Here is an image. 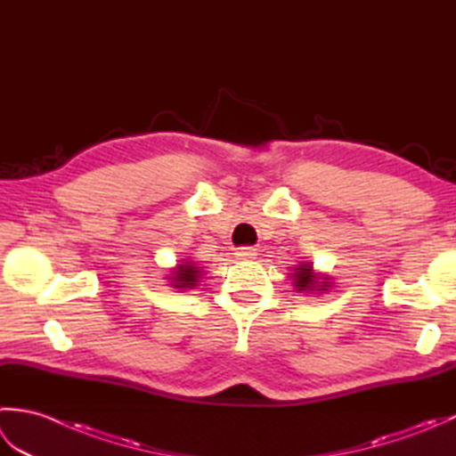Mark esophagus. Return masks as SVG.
Listing matches in <instances>:
<instances>
[{
	"instance_id": "1",
	"label": "esophagus",
	"mask_w": 456,
	"mask_h": 456,
	"mask_svg": "<svg viewBox=\"0 0 456 456\" xmlns=\"http://www.w3.org/2000/svg\"><path fill=\"white\" fill-rule=\"evenodd\" d=\"M237 258L239 260H253V258H256V248H250V247H245V248H239L237 250Z\"/></svg>"
}]
</instances>
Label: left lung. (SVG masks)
<instances>
[{"label": "left lung", "mask_w": 456, "mask_h": 456, "mask_svg": "<svg viewBox=\"0 0 456 456\" xmlns=\"http://www.w3.org/2000/svg\"><path fill=\"white\" fill-rule=\"evenodd\" d=\"M292 286L297 294H327L333 288V278L323 273H315L312 263H299L292 270Z\"/></svg>", "instance_id": "left-lung-1"}]
</instances>
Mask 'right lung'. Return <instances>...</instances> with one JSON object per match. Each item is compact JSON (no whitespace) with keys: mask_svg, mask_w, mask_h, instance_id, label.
Instances as JSON below:
<instances>
[{"mask_svg":"<svg viewBox=\"0 0 456 456\" xmlns=\"http://www.w3.org/2000/svg\"><path fill=\"white\" fill-rule=\"evenodd\" d=\"M203 278V266H200L196 260L191 258H180L176 260V266L168 270L167 282L176 292H186V289H196Z\"/></svg>","mask_w":456,"mask_h":456,"instance_id":"obj_1","label":"right lung"}]
</instances>
